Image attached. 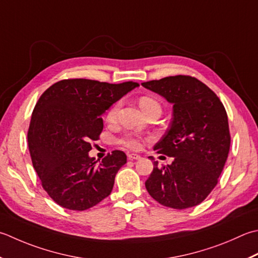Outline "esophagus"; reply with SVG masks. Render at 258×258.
<instances>
[{"label": "esophagus", "instance_id": "1", "mask_svg": "<svg viewBox=\"0 0 258 258\" xmlns=\"http://www.w3.org/2000/svg\"><path fill=\"white\" fill-rule=\"evenodd\" d=\"M127 158H128V160H140L141 155L135 154V153H131L127 155Z\"/></svg>", "mask_w": 258, "mask_h": 258}]
</instances>
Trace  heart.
Here are the masks:
<instances>
[{"label": "heart", "mask_w": 258, "mask_h": 258, "mask_svg": "<svg viewBox=\"0 0 258 258\" xmlns=\"http://www.w3.org/2000/svg\"><path fill=\"white\" fill-rule=\"evenodd\" d=\"M139 105H140V108L143 110V113L145 115L149 114L150 112H155V110L156 112L161 113V106L158 100H155L152 97H149V96H143V97H141L139 99ZM118 109H119V103H116L109 108L107 114H106V119H107L108 122H115L116 117H117ZM120 143L131 150H139L141 146H142V141H141L139 136L133 135V134L125 135L124 138L120 140Z\"/></svg>", "instance_id": "b5f03b06"}]
</instances>
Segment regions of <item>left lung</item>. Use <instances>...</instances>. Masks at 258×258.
I'll use <instances>...</instances> for the list:
<instances>
[{
  "mask_svg": "<svg viewBox=\"0 0 258 258\" xmlns=\"http://www.w3.org/2000/svg\"><path fill=\"white\" fill-rule=\"evenodd\" d=\"M142 86L173 105L169 127L153 148L173 158V162L160 169L154 161L145 188L170 208L199 205L216 186L228 158L230 135L224 105L213 90L190 76L151 80Z\"/></svg>",
  "mask_w": 258,
  "mask_h": 258,
  "instance_id": "obj_1",
  "label": "left lung"
}]
</instances>
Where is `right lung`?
I'll list each match as a JSON object with an SVG mask.
<instances>
[{
    "instance_id": "add662e5",
    "label": "right lung",
    "mask_w": 258,
    "mask_h": 258,
    "mask_svg": "<svg viewBox=\"0 0 258 258\" xmlns=\"http://www.w3.org/2000/svg\"><path fill=\"white\" fill-rule=\"evenodd\" d=\"M138 83L64 79L39 98L32 112L28 144L43 189L66 209L92 208L112 192L116 173L126 163L123 151L97 162L90 141L102 133V115Z\"/></svg>"
}]
</instances>
